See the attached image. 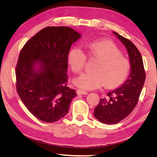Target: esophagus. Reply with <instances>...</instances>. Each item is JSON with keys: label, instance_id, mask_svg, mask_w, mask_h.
Wrapping results in <instances>:
<instances>
[{"label": "esophagus", "instance_id": "34e87169", "mask_svg": "<svg viewBox=\"0 0 157 157\" xmlns=\"http://www.w3.org/2000/svg\"><path fill=\"white\" fill-rule=\"evenodd\" d=\"M77 94L78 95H86L88 93L86 91H84V90H81V89H78L77 90Z\"/></svg>", "mask_w": 157, "mask_h": 157}]
</instances>
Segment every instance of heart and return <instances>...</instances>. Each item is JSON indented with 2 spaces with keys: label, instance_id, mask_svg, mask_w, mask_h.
Segmentation results:
<instances>
[{
  "label": "heart",
  "instance_id": "b5f03b06",
  "mask_svg": "<svg viewBox=\"0 0 157 157\" xmlns=\"http://www.w3.org/2000/svg\"><path fill=\"white\" fill-rule=\"evenodd\" d=\"M86 49L91 57L97 59L92 73H83L74 79V84L79 88L93 90L102 85L105 87L117 86L123 83L130 71L129 59L109 41L91 42L86 45ZM86 57L78 48L71 49L68 62L73 72L79 73L83 70Z\"/></svg>",
  "mask_w": 157,
  "mask_h": 157
}]
</instances>
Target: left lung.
<instances>
[{
	"instance_id": "8db88e82",
	"label": "left lung",
	"mask_w": 157,
	"mask_h": 157,
	"mask_svg": "<svg viewBox=\"0 0 157 157\" xmlns=\"http://www.w3.org/2000/svg\"><path fill=\"white\" fill-rule=\"evenodd\" d=\"M113 33L125 46L128 52L131 71L129 78L121 87L109 91L100 100L94 109V116L101 123L116 124L125 118L136 107L144 86L145 73L143 59L135 45L116 32Z\"/></svg>"
}]
</instances>
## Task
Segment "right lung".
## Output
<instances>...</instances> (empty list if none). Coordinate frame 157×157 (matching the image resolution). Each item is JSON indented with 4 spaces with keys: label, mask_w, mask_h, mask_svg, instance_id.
Returning a JSON list of instances; mask_svg holds the SVG:
<instances>
[{
    "label": "right lung",
    "mask_w": 157,
    "mask_h": 157,
    "mask_svg": "<svg viewBox=\"0 0 157 157\" xmlns=\"http://www.w3.org/2000/svg\"><path fill=\"white\" fill-rule=\"evenodd\" d=\"M80 37L69 27H47L21 50L16 67L17 91L26 108L39 120L54 123L68 112L77 94L67 86L68 55Z\"/></svg>",
    "instance_id": "obj_1"
}]
</instances>
